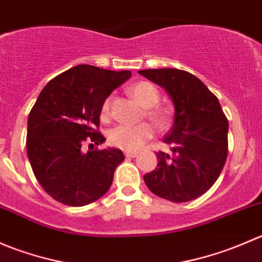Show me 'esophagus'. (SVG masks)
I'll return each mask as SVG.
<instances>
[{
  "mask_svg": "<svg viewBox=\"0 0 262 262\" xmlns=\"http://www.w3.org/2000/svg\"><path fill=\"white\" fill-rule=\"evenodd\" d=\"M124 155H125V157L134 158L138 156V152H136V150H134V152H132V150H125V152H124Z\"/></svg>",
  "mask_w": 262,
  "mask_h": 262,
  "instance_id": "esophagus-1",
  "label": "esophagus"
}]
</instances>
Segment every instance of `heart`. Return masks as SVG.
Here are the masks:
<instances>
[{"label":"heart","mask_w":262,"mask_h":262,"mask_svg":"<svg viewBox=\"0 0 262 262\" xmlns=\"http://www.w3.org/2000/svg\"><path fill=\"white\" fill-rule=\"evenodd\" d=\"M130 94L139 104L146 109V115L153 121L157 128L166 129L172 121V110L167 106H160L161 92L156 84L148 81H139L130 87ZM101 119L106 120L110 114V97L105 99L101 105ZM153 128L150 124L141 123L138 125L115 126L109 133V142L112 146L125 150H136L153 137Z\"/></svg>","instance_id":"heart-1"}]
</instances>
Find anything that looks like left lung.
Masks as SVG:
<instances>
[{"instance_id": "8db88e82", "label": "left lung", "mask_w": 262, "mask_h": 262, "mask_svg": "<svg viewBox=\"0 0 262 262\" xmlns=\"http://www.w3.org/2000/svg\"><path fill=\"white\" fill-rule=\"evenodd\" d=\"M167 91L175 106L173 125L158 150L156 170L143 176L148 189L170 202L205 194L221 175L228 155V120L215 95L191 73L176 68L139 71Z\"/></svg>"}]
</instances>
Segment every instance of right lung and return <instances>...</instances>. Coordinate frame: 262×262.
<instances>
[{"mask_svg": "<svg viewBox=\"0 0 262 262\" xmlns=\"http://www.w3.org/2000/svg\"><path fill=\"white\" fill-rule=\"evenodd\" d=\"M132 76L89 64L70 68L41 90L28 119L26 153L44 191L70 207H83L107 192L124 161L118 148L97 149L101 105ZM89 143L84 152L83 144Z\"/></svg>", "mask_w": 262, "mask_h": 262, "instance_id": "1", "label": "right lung"}]
</instances>
